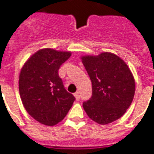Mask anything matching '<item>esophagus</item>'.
Wrapping results in <instances>:
<instances>
[{
  "mask_svg": "<svg viewBox=\"0 0 154 154\" xmlns=\"http://www.w3.org/2000/svg\"><path fill=\"white\" fill-rule=\"evenodd\" d=\"M74 95H75V97L76 100H77V101L79 100V98H80V97H79V94L78 92L75 93V94H74Z\"/></svg>",
  "mask_w": 154,
  "mask_h": 154,
  "instance_id": "1",
  "label": "esophagus"
}]
</instances>
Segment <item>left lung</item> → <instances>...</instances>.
Instances as JSON below:
<instances>
[{
	"label": "left lung",
	"instance_id": "obj_1",
	"mask_svg": "<svg viewBox=\"0 0 154 154\" xmlns=\"http://www.w3.org/2000/svg\"><path fill=\"white\" fill-rule=\"evenodd\" d=\"M81 60L93 89L90 99L83 103L85 112L100 125L121 118L131 106L135 92L130 68L121 57L111 52L83 56Z\"/></svg>",
	"mask_w": 154,
	"mask_h": 154
}]
</instances>
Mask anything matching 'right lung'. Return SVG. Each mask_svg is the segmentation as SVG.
I'll use <instances>...</instances> for the list:
<instances>
[{
	"label": "right lung",
	"instance_id": "1",
	"mask_svg": "<svg viewBox=\"0 0 154 154\" xmlns=\"http://www.w3.org/2000/svg\"><path fill=\"white\" fill-rule=\"evenodd\" d=\"M70 56V51L43 48L32 54L20 70L19 90L22 103L27 112L41 124H58L75 100L64 88L58 75L60 66Z\"/></svg>",
	"mask_w": 154,
	"mask_h": 154
}]
</instances>
